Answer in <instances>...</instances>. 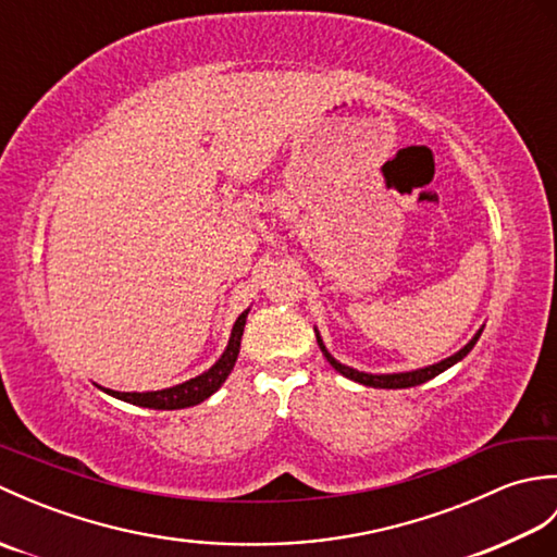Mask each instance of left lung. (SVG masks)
Segmentation results:
<instances>
[{
	"instance_id": "left-lung-1",
	"label": "left lung",
	"mask_w": 557,
	"mask_h": 557,
	"mask_svg": "<svg viewBox=\"0 0 557 557\" xmlns=\"http://www.w3.org/2000/svg\"><path fill=\"white\" fill-rule=\"evenodd\" d=\"M481 333H483V327H479V333H476L474 337H471V339L467 342V345L461 347L459 351H455L453 357H447V359L437 361V363H433V366H425V369H417V371H401V373H366V371H357V369H351V366L339 363V361L333 357V354H330V351L325 349V345H323V337H321V333H318V330H315V339H318V347H321V351H323V357L327 359V363L333 366V369H335L337 373H342L345 377H349V381H354V383H361V385H369V387L397 389V387H413V385H421V383H425V381H431V377L441 375L443 371H447L449 366H455L457 361L465 359L471 349H474V345L479 342Z\"/></svg>"
}]
</instances>
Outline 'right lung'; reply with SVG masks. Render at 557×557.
Returning <instances> with one entry per match:
<instances>
[{"label": "right lung", "mask_w": 557, "mask_h": 557, "mask_svg": "<svg viewBox=\"0 0 557 557\" xmlns=\"http://www.w3.org/2000/svg\"><path fill=\"white\" fill-rule=\"evenodd\" d=\"M251 309H246L232 327V335L227 342V349L222 351V357L210 366L208 371L200 375L191 377V381L164 387V389H152V393H120V389H110V387H100L104 393L128 401V405L136 407H146V409H186L200 405V401L208 399L212 393H218L222 383L227 381V375L232 373L236 357H239V347H242V335H244V325H246V315Z\"/></svg>", "instance_id": "1"}]
</instances>
